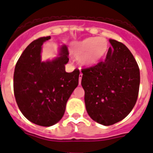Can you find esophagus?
Listing matches in <instances>:
<instances>
[{
	"label": "esophagus",
	"instance_id": "esophagus-1",
	"mask_svg": "<svg viewBox=\"0 0 153 153\" xmlns=\"http://www.w3.org/2000/svg\"><path fill=\"white\" fill-rule=\"evenodd\" d=\"M82 76H83V74L80 73V74L79 75V85H80V84H81V78H82Z\"/></svg>",
	"mask_w": 153,
	"mask_h": 153
}]
</instances>
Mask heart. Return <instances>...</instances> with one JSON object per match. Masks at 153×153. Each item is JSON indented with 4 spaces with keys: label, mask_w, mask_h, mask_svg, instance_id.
Listing matches in <instances>:
<instances>
[{
    "label": "heart",
    "mask_w": 153,
    "mask_h": 153,
    "mask_svg": "<svg viewBox=\"0 0 153 153\" xmlns=\"http://www.w3.org/2000/svg\"><path fill=\"white\" fill-rule=\"evenodd\" d=\"M108 49V41L103 37H88L72 48V54L81 65L92 66L97 64Z\"/></svg>",
    "instance_id": "b5f03b06"
}]
</instances>
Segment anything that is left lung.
<instances>
[{
    "label": "left lung",
    "mask_w": 153,
    "mask_h": 153,
    "mask_svg": "<svg viewBox=\"0 0 153 153\" xmlns=\"http://www.w3.org/2000/svg\"><path fill=\"white\" fill-rule=\"evenodd\" d=\"M109 42L112 47L105 61L81 71L88 114L105 126L129 114L140 87V69L133 55L124 44L112 39Z\"/></svg>",
    "instance_id": "1"
}]
</instances>
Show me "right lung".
Masks as SVG:
<instances>
[{
    "mask_svg": "<svg viewBox=\"0 0 153 153\" xmlns=\"http://www.w3.org/2000/svg\"><path fill=\"white\" fill-rule=\"evenodd\" d=\"M51 37L35 40L24 50L16 62L13 90L22 114L33 124L49 127L63 117L66 104L79 83L78 69L66 73L68 51L61 46L57 57L41 60L44 42Z\"/></svg>",
    "mask_w": 153,
    "mask_h": 153,
    "instance_id": "add662e5",
    "label": "right lung"
}]
</instances>
